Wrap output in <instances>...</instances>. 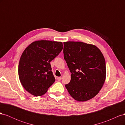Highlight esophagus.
Masks as SVG:
<instances>
[{"label": "esophagus", "mask_w": 125, "mask_h": 125, "mask_svg": "<svg viewBox=\"0 0 125 125\" xmlns=\"http://www.w3.org/2000/svg\"><path fill=\"white\" fill-rule=\"evenodd\" d=\"M62 77H57V80L58 81H60L62 80Z\"/></svg>", "instance_id": "esophagus-1"}]
</instances>
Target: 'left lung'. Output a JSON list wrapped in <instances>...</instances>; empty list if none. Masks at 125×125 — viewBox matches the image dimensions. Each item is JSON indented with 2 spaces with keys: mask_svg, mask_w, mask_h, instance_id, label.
Wrapping results in <instances>:
<instances>
[{
  "mask_svg": "<svg viewBox=\"0 0 125 125\" xmlns=\"http://www.w3.org/2000/svg\"><path fill=\"white\" fill-rule=\"evenodd\" d=\"M63 56L71 80L65 86L74 100L84 102L99 92L106 78L103 55L95 45L80 42H63Z\"/></svg>",
  "mask_w": 125,
  "mask_h": 125,
  "instance_id": "8db88e82",
  "label": "left lung"
}]
</instances>
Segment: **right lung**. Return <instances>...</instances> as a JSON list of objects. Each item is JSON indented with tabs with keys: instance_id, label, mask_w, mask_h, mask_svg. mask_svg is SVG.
Instances as JSON below:
<instances>
[{
	"instance_id": "obj_1",
	"label": "right lung",
	"mask_w": 125,
	"mask_h": 125,
	"mask_svg": "<svg viewBox=\"0 0 125 125\" xmlns=\"http://www.w3.org/2000/svg\"><path fill=\"white\" fill-rule=\"evenodd\" d=\"M62 48L61 42L41 40L25 49L19 63L18 74L21 84L29 93L35 96L43 95L54 83L50 62Z\"/></svg>"
}]
</instances>
